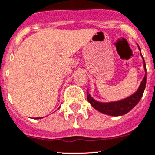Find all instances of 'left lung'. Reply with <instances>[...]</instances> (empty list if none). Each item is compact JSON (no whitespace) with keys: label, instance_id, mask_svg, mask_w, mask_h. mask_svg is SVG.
Instances as JSON below:
<instances>
[{"label":"left lung","instance_id":"left-lung-1","mask_svg":"<svg viewBox=\"0 0 155 155\" xmlns=\"http://www.w3.org/2000/svg\"><path fill=\"white\" fill-rule=\"evenodd\" d=\"M139 47V46H138ZM139 49L140 50V48L139 47ZM143 60V68L145 70V75L144 78L142 80L141 84L140 87L138 88L133 94L130 95L129 97L124 98V99L117 101V102H100L94 99L93 97L91 96L89 93L87 92V100L90 104L93 106L96 110L99 111L100 113H102L104 114H107L110 116H122L126 114L127 113L132 110L135 106L137 105V103L140 102L142 96L143 94L144 90L146 87V83H147V69H146V64L144 61L143 57L142 56Z\"/></svg>","mask_w":155,"mask_h":155}]
</instances>
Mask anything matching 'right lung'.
<instances>
[{"label":"right lung","instance_id":"add662e5","mask_svg":"<svg viewBox=\"0 0 155 155\" xmlns=\"http://www.w3.org/2000/svg\"><path fill=\"white\" fill-rule=\"evenodd\" d=\"M41 117H37V118H35V119H41Z\"/></svg>","mask_w":155,"mask_h":155}]
</instances>
